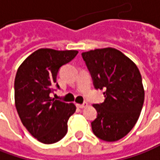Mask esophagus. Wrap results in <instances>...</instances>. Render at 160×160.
<instances>
[{
  "instance_id": "1",
  "label": "esophagus",
  "mask_w": 160,
  "mask_h": 160,
  "mask_svg": "<svg viewBox=\"0 0 160 160\" xmlns=\"http://www.w3.org/2000/svg\"><path fill=\"white\" fill-rule=\"evenodd\" d=\"M76 106H77L78 108H80V109H82V108H85L88 106V102H84L83 103H81V104H80V103H77V104H76Z\"/></svg>"
}]
</instances>
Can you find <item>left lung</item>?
I'll return each instance as SVG.
<instances>
[{
	"label": "left lung",
	"mask_w": 160,
	"mask_h": 160,
	"mask_svg": "<svg viewBox=\"0 0 160 160\" xmlns=\"http://www.w3.org/2000/svg\"><path fill=\"white\" fill-rule=\"evenodd\" d=\"M96 89H104V102L94 104L97 118L92 131L99 139L115 142L129 133L144 102L140 72L135 63L112 48L81 54Z\"/></svg>",
	"instance_id": "8db88e82"
}]
</instances>
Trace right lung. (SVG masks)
<instances>
[{"mask_svg":"<svg viewBox=\"0 0 160 160\" xmlns=\"http://www.w3.org/2000/svg\"><path fill=\"white\" fill-rule=\"evenodd\" d=\"M77 50L40 48L22 63L15 78V103L20 119L39 142L51 144L67 133V122L75 112L73 103L50 97L58 71L77 56Z\"/></svg>","mask_w":160,"mask_h":160,"instance_id":"right-lung-1","label":"right lung"}]
</instances>
